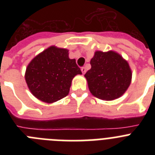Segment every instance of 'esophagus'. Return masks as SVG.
Masks as SVG:
<instances>
[{"mask_svg": "<svg viewBox=\"0 0 155 155\" xmlns=\"http://www.w3.org/2000/svg\"><path fill=\"white\" fill-rule=\"evenodd\" d=\"M81 72L83 74H85V72H86V68H84V67H83V68H81Z\"/></svg>", "mask_w": 155, "mask_h": 155, "instance_id": "1", "label": "esophagus"}]
</instances>
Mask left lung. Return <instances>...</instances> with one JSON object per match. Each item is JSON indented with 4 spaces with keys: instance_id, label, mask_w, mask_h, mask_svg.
Wrapping results in <instances>:
<instances>
[{
    "instance_id": "obj_1",
    "label": "left lung",
    "mask_w": 155,
    "mask_h": 155,
    "mask_svg": "<svg viewBox=\"0 0 155 155\" xmlns=\"http://www.w3.org/2000/svg\"><path fill=\"white\" fill-rule=\"evenodd\" d=\"M84 77L94 96L113 100L124 94L130 84L132 73L128 63L113 51H97Z\"/></svg>"
}]
</instances>
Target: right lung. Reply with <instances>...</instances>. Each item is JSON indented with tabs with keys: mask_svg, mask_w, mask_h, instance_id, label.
<instances>
[{
	"mask_svg": "<svg viewBox=\"0 0 155 155\" xmlns=\"http://www.w3.org/2000/svg\"><path fill=\"white\" fill-rule=\"evenodd\" d=\"M81 71L74 59H70L68 50L50 46L29 63L25 81L34 96L52 103L68 94L71 81Z\"/></svg>",
	"mask_w": 155,
	"mask_h": 155,
	"instance_id": "add662e5",
	"label": "right lung"
}]
</instances>
